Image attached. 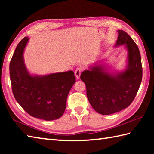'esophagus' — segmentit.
<instances>
[{
    "label": "esophagus",
    "mask_w": 154,
    "mask_h": 154,
    "mask_svg": "<svg viewBox=\"0 0 154 154\" xmlns=\"http://www.w3.org/2000/svg\"><path fill=\"white\" fill-rule=\"evenodd\" d=\"M82 71H83V68L77 67L76 69V70H75V77H76L77 78H79L81 73H82Z\"/></svg>",
    "instance_id": "34e87169"
}]
</instances>
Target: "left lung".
<instances>
[{"label":"left lung","instance_id":"left-lung-1","mask_svg":"<svg viewBox=\"0 0 154 154\" xmlns=\"http://www.w3.org/2000/svg\"><path fill=\"white\" fill-rule=\"evenodd\" d=\"M116 45L126 44L128 50V68L114 76L103 71L102 67H93L81 75L87 88L91 105L97 112L107 115L128 106L138 93L142 79L141 56L138 45L123 30H118Z\"/></svg>","mask_w":154,"mask_h":154}]
</instances>
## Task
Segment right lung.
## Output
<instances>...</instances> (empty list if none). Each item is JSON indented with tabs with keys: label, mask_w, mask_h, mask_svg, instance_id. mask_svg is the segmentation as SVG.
Returning <instances> with one entry per match:
<instances>
[{
	"label": "right lung",
	"mask_w": 154,
	"mask_h": 154,
	"mask_svg": "<svg viewBox=\"0 0 154 154\" xmlns=\"http://www.w3.org/2000/svg\"><path fill=\"white\" fill-rule=\"evenodd\" d=\"M28 41L19 42L10 63L12 90L16 101L32 116L45 120L60 118L66 108L68 94L75 82L73 71L45 76H32L25 67L23 53Z\"/></svg>",
	"instance_id": "add662e5"
}]
</instances>
